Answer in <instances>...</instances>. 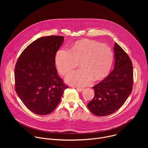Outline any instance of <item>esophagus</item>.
<instances>
[{
	"instance_id": "esophagus-1",
	"label": "esophagus",
	"mask_w": 148,
	"mask_h": 148,
	"mask_svg": "<svg viewBox=\"0 0 148 148\" xmlns=\"http://www.w3.org/2000/svg\"><path fill=\"white\" fill-rule=\"evenodd\" d=\"M76 89H77V90L78 92H81V91L83 90V88H79V87H76Z\"/></svg>"
}]
</instances>
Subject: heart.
Returning <instances> with one entry per match:
<instances>
[{
	"mask_svg": "<svg viewBox=\"0 0 148 148\" xmlns=\"http://www.w3.org/2000/svg\"><path fill=\"white\" fill-rule=\"evenodd\" d=\"M114 60L110 47L97 41L84 40L70 46V50L60 48L55 56V64L58 72L65 75L76 67L79 61L81 69L71 72L66 81L73 85L84 86L93 79H101L106 76Z\"/></svg>",
	"mask_w": 148,
	"mask_h": 148,
	"instance_id": "obj_1",
	"label": "heart"
}]
</instances>
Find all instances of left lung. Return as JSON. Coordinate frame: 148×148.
<instances>
[{"instance_id":"left-lung-1","label":"left lung","mask_w":148,"mask_h":148,"mask_svg":"<svg viewBox=\"0 0 148 148\" xmlns=\"http://www.w3.org/2000/svg\"><path fill=\"white\" fill-rule=\"evenodd\" d=\"M114 69L103 80L93 87L95 95L88 103V110L99 116L111 115L118 110L133 88L132 62L121 46L115 43Z\"/></svg>"}]
</instances>
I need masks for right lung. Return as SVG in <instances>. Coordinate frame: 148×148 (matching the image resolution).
<instances>
[{
    "label": "right lung",
    "mask_w": 148,
    "mask_h": 148,
    "mask_svg": "<svg viewBox=\"0 0 148 148\" xmlns=\"http://www.w3.org/2000/svg\"><path fill=\"white\" fill-rule=\"evenodd\" d=\"M64 37L39 38L20 55L15 66V90L25 106L36 114L51 113L68 86L57 74L55 56Z\"/></svg>",
    "instance_id": "obj_1"
}]
</instances>
